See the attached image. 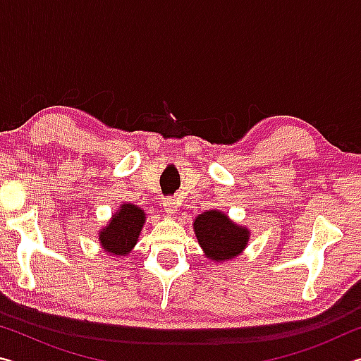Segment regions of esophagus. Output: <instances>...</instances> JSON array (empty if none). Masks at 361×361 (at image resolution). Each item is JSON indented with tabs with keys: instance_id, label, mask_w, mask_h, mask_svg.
<instances>
[{
	"instance_id": "1",
	"label": "esophagus",
	"mask_w": 361,
	"mask_h": 361,
	"mask_svg": "<svg viewBox=\"0 0 361 361\" xmlns=\"http://www.w3.org/2000/svg\"><path fill=\"white\" fill-rule=\"evenodd\" d=\"M164 209L169 216H175L176 212H178V204L175 202V199H167L164 200Z\"/></svg>"
}]
</instances>
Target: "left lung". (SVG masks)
I'll use <instances>...</instances> for the list:
<instances>
[{
	"mask_svg": "<svg viewBox=\"0 0 361 361\" xmlns=\"http://www.w3.org/2000/svg\"><path fill=\"white\" fill-rule=\"evenodd\" d=\"M192 226L205 256L215 262L229 261L239 256L250 239L247 228L231 221L228 215L219 210L200 213Z\"/></svg>",
	"mask_w": 361,
	"mask_h": 361,
	"instance_id": "obj_1",
	"label": "left lung"
}]
</instances>
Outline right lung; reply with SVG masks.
I'll return each instance as SVG.
<instances>
[{
	"instance_id": "obj_1",
	"label": "right lung",
	"mask_w": 361,
	"mask_h": 361,
	"mask_svg": "<svg viewBox=\"0 0 361 361\" xmlns=\"http://www.w3.org/2000/svg\"><path fill=\"white\" fill-rule=\"evenodd\" d=\"M145 212L140 207L124 202L99 232L103 252L111 256H127L137 245L138 235L145 224Z\"/></svg>"
}]
</instances>
